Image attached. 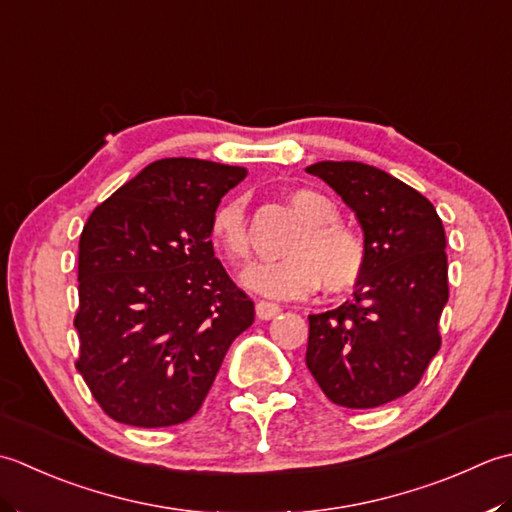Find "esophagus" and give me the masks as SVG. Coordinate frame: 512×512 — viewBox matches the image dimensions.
<instances>
[{
  "label": "esophagus",
  "instance_id": "1",
  "mask_svg": "<svg viewBox=\"0 0 512 512\" xmlns=\"http://www.w3.org/2000/svg\"><path fill=\"white\" fill-rule=\"evenodd\" d=\"M280 305H276V302H267V300H256V316L260 320H271L276 318L280 314Z\"/></svg>",
  "mask_w": 512,
  "mask_h": 512
}]
</instances>
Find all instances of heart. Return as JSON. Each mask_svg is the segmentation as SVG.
Wrapping results in <instances>:
<instances>
[{"instance_id":"1","label":"heart","mask_w":512,"mask_h":512,"mask_svg":"<svg viewBox=\"0 0 512 512\" xmlns=\"http://www.w3.org/2000/svg\"><path fill=\"white\" fill-rule=\"evenodd\" d=\"M289 205L300 232L289 238L278 263L249 267L243 274L245 287L271 298H305L320 287L327 294H347L367 271V243L347 225L338 221V205L329 196L309 187L289 192ZM212 238L232 263L252 258V236L247 225L243 198H227L212 214Z\"/></svg>"}]
</instances>
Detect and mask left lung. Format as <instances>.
<instances>
[{"label":"left lung","instance_id":"1","mask_svg":"<svg viewBox=\"0 0 512 512\" xmlns=\"http://www.w3.org/2000/svg\"><path fill=\"white\" fill-rule=\"evenodd\" d=\"M307 172L356 212L369 254L353 300L309 316L307 369L333 404L375 409L413 391L440 351L444 225L429 198L373 165L320 161Z\"/></svg>","mask_w":512,"mask_h":512}]
</instances>
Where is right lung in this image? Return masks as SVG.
<instances>
[{
    "mask_svg": "<svg viewBox=\"0 0 512 512\" xmlns=\"http://www.w3.org/2000/svg\"><path fill=\"white\" fill-rule=\"evenodd\" d=\"M247 176L161 159L95 207L79 238V358L114 422L161 429L201 409L254 302L214 256L212 214Z\"/></svg>",
    "mask_w": 512,
    "mask_h": 512,
    "instance_id": "1",
    "label": "right lung"
}]
</instances>
